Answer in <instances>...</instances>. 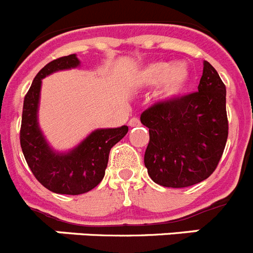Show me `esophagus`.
Masks as SVG:
<instances>
[{
    "instance_id": "obj_1",
    "label": "esophagus",
    "mask_w": 253,
    "mask_h": 253,
    "mask_svg": "<svg viewBox=\"0 0 253 253\" xmlns=\"http://www.w3.org/2000/svg\"><path fill=\"white\" fill-rule=\"evenodd\" d=\"M138 125H140V120L138 118H131L129 120V126H138Z\"/></svg>"
}]
</instances>
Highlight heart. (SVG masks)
<instances>
[{
    "label": "heart",
    "mask_w": 253,
    "mask_h": 253,
    "mask_svg": "<svg viewBox=\"0 0 253 253\" xmlns=\"http://www.w3.org/2000/svg\"><path fill=\"white\" fill-rule=\"evenodd\" d=\"M190 80L189 67L185 63L171 64L167 62H154L138 73L137 81L140 86L154 87L161 84L160 96L163 100H171L184 92Z\"/></svg>",
    "instance_id": "heart-1"
}]
</instances>
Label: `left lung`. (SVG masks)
Wrapping results in <instances>:
<instances>
[{"instance_id": "obj_1", "label": "left lung", "mask_w": 253, "mask_h": 253, "mask_svg": "<svg viewBox=\"0 0 253 253\" xmlns=\"http://www.w3.org/2000/svg\"><path fill=\"white\" fill-rule=\"evenodd\" d=\"M149 129L144 165L156 184L187 187L209 177L228 138L225 86L204 62L198 92L152 105L140 115Z\"/></svg>"}]
</instances>
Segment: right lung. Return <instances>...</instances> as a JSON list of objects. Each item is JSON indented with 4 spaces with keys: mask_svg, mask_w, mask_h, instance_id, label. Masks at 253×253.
<instances>
[{
    "mask_svg": "<svg viewBox=\"0 0 253 253\" xmlns=\"http://www.w3.org/2000/svg\"><path fill=\"white\" fill-rule=\"evenodd\" d=\"M78 66L76 54H69L40 69L24 99L20 129L22 153L33 175L48 190L66 195H80L97 186L104 178L110 149L128 133L126 125L97 129L68 153H58L49 147L38 124L42 80L53 72Z\"/></svg>",
    "mask_w": 253,
    "mask_h": 253,
    "instance_id": "1",
    "label": "right lung"
}]
</instances>
